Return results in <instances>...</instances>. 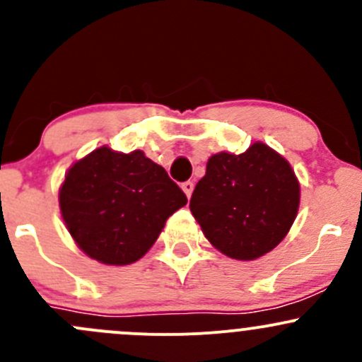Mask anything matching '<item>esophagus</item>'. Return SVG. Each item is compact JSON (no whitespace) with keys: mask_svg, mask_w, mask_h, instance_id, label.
<instances>
[{"mask_svg":"<svg viewBox=\"0 0 362 362\" xmlns=\"http://www.w3.org/2000/svg\"><path fill=\"white\" fill-rule=\"evenodd\" d=\"M182 189H184L185 196H187V198H191L192 191H194V184H192L191 180H187V182H184V184H182Z\"/></svg>","mask_w":362,"mask_h":362,"instance_id":"obj_1","label":"esophagus"}]
</instances>
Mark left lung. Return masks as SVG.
I'll return each instance as SVG.
<instances>
[{
  "mask_svg": "<svg viewBox=\"0 0 362 362\" xmlns=\"http://www.w3.org/2000/svg\"><path fill=\"white\" fill-rule=\"evenodd\" d=\"M298 206L293 168L261 141L243 154L211 156L189 204L208 242L238 261H254L275 249L289 233Z\"/></svg>",
  "mask_w": 362,
  "mask_h": 362,
  "instance_id": "1",
  "label": "left lung"
}]
</instances>
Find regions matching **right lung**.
<instances>
[{"instance_id":"1","label":"right lung","mask_w":362,"mask_h":362,"mask_svg":"<svg viewBox=\"0 0 362 362\" xmlns=\"http://www.w3.org/2000/svg\"><path fill=\"white\" fill-rule=\"evenodd\" d=\"M185 203L163 166L141 151L122 154L110 147L76 160L59 189L61 215L76 245L113 266L144 257Z\"/></svg>"}]
</instances>
